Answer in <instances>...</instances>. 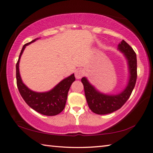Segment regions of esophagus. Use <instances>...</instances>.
I'll return each mask as SVG.
<instances>
[{"label": "esophagus", "instance_id": "esophagus-1", "mask_svg": "<svg viewBox=\"0 0 153 153\" xmlns=\"http://www.w3.org/2000/svg\"><path fill=\"white\" fill-rule=\"evenodd\" d=\"M84 75V71L82 69H77L75 73V76H76V79H80L82 78L83 76Z\"/></svg>", "mask_w": 153, "mask_h": 153}]
</instances>
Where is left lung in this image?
<instances>
[{
  "label": "left lung",
  "instance_id": "1",
  "mask_svg": "<svg viewBox=\"0 0 153 153\" xmlns=\"http://www.w3.org/2000/svg\"><path fill=\"white\" fill-rule=\"evenodd\" d=\"M118 48L123 52L128 59L130 74L128 86L121 94L115 96L101 94L95 90L86 77H82L81 79L84 85L85 96L88 107L93 113L98 115H105L120 109L128 100L136 85L137 79L136 54L133 48L123 40L119 45Z\"/></svg>",
  "mask_w": 153,
  "mask_h": 153
}]
</instances>
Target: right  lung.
Instances as JSON below:
<instances>
[{"mask_svg":"<svg viewBox=\"0 0 153 153\" xmlns=\"http://www.w3.org/2000/svg\"><path fill=\"white\" fill-rule=\"evenodd\" d=\"M36 39L24 45L16 63V79L17 86L19 92L25 102L38 113L47 116L58 115L65 107L67 94L72 83L76 78L74 74H72L64 79L53 90L47 92H35L30 90L22 82L19 71V63L24 48L27 45L34 42Z\"/></svg>","mask_w":153,"mask_h":153,"instance_id":"add662e5","label":"right lung"}]
</instances>
